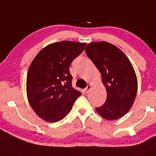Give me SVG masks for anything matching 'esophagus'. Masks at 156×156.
I'll list each match as a JSON object with an SVG mask.
<instances>
[{"mask_svg": "<svg viewBox=\"0 0 156 156\" xmlns=\"http://www.w3.org/2000/svg\"><path fill=\"white\" fill-rule=\"evenodd\" d=\"M91 87H92V85L91 84H89V85H87V87H86V88H85V91H86V93H88V92L90 91V90L91 89Z\"/></svg>", "mask_w": 156, "mask_h": 156, "instance_id": "34e87169", "label": "esophagus"}]
</instances>
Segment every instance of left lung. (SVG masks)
<instances>
[{
    "mask_svg": "<svg viewBox=\"0 0 156 156\" xmlns=\"http://www.w3.org/2000/svg\"><path fill=\"white\" fill-rule=\"evenodd\" d=\"M87 56L101 73L107 98L96 108L101 116L115 120L131 108L137 91V80L132 63L118 48L107 42H97L85 48Z\"/></svg>",
    "mask_w": 156,
    "mask_h": 156,
    "instance_id": "obj_1",
    "label": "left lung"
}]
</instances>
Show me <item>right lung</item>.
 I'll return each mask as SVG.
<instances>
[{"label":"right lung","mask_w":156,"mask_h":156,"mask_svg":"<svg viewBox=\"0 0 156 156\" xmlns=\"http://www.w3.org/2000/svg\"><path fill=\"white\" fill-rule=\"evenodd\" d=\"M85 45L72 41L52 43L40 51L30 64L27 76L28 101L36 114L46 122L63 119L82 95L72 87L69 68Z\"/></svg>","instance_id":"right-lung-1"}]
</instances>
